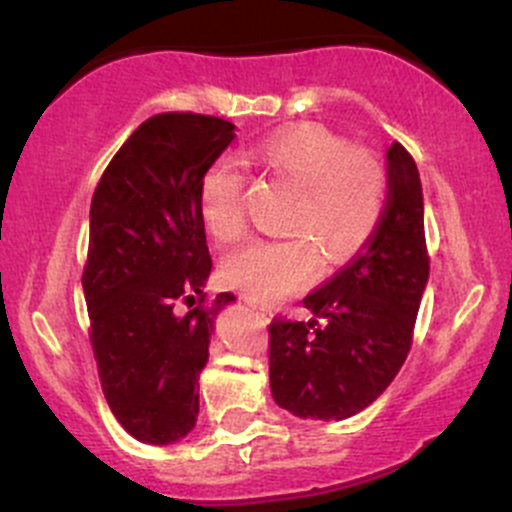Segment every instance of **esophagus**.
Here are the masks:
<instances>
[{
    "mask_svg": "<svg viewBox=\"0 0 512 512\" xmlns=\"http://www.w3.org/2000/svg\"><path fill=\"white\" fill-rule=\"evenodd\" d=\"M257 309V314H260V317H272V312H270V309H265V307H255Z\"/></svg>",
    "mask_w": 512,
    "mask_h": 512,
    "instance_id": "esophagus-1",
    "label": "esophagus"
}]
</instances>
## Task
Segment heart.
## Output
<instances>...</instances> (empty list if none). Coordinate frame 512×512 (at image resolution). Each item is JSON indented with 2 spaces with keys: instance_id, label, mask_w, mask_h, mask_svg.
<instances>
[{
  "instance_id": "b5f03b06",
  "label": "heart",
  "mask_w": 512,
  "mask_h": 512,
  "mask_svg": "<svg viewBox=\"0 0 512 512\" xmlns=\"http://www.w3.org/2000/svg\"><path fill=\"white\" fill-rule=\"evenodd\" d=\"M250 158L297 188L287 240H255L225 257L223 280L255 302H280L312 285L322 257L344 262L369 242L386 205V173L376 158L317 123L272 131ZM245 178L230 160L208 165L198 185V213L213 240L235 242L245 230Z\"/></svg>"
}]
</instances>
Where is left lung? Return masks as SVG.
Segmentation results:
<instances>
[{
  "label": "left lung",
  "instance_id": "8db88e82",
  "mask_svg": "<svg viewBox=\"0 0 512 512\" xmlns=\"http://www.w3.org/2000/svg\"><path fill=\"white\" fill-rule=\"evenodd\" d=\"M386 205L364 250L304 297L307 322L272 319L270 389L299 418L342 421L374 404L411 349L428 282L423 190L401 143L386 151Z\"/></svg>",
  "mask_w": 512,
  "mask_h": 512
}]
</instances>
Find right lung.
I'll list each match as a JSON object with an SVG mask.
<instances>
[{
	"label": "right lung",
	"instance_id": "1",
	"mask_svg": "<svg viewBox=\"0 0 512 512\" xmlns=\"http://www.w3.org/2000/svg\"><path fill=\"white\" fill-rule=\"evenodd\" d=\"M235 138L225 118L158 113L131 133L91 200L84 297L103 396L141 443L168 446L198 421V379L215 319L198 185ZM189 304L185 313L179 302Z\"/></svg>",
	"mask_w": 512,
	"mask_h": 512
}]
</instances>
